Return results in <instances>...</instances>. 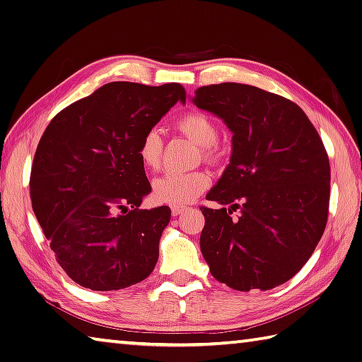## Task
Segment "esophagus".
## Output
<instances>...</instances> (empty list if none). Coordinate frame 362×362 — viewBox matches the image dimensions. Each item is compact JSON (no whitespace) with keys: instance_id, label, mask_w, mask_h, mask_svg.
Segmentation results:
<instances>
[{"instance_id":"34e87169","label":"esophagus","mask_w":362,"mask_h":362,"mask_svg":"<svg viewBox=\"0 0 362 362\" xmlns=\"http://www.w3.org/2000/svg\"><path fill=\"white\" fill-rule=\"evenodd\" d=\"M182 211H184L182 206H173V208H172V214H173V217L180 216V214H181Z\"/></svg>"}]
</instances>
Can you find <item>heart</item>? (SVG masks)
<instances>
[{
    "label": "heart",
    "instance_id": "b5f03b06",
    "mask_svg": "<svg viewBox=\"0 0 362 362\" xmlns=\"http://www.w3.org/2000/svg\"><path fill=\"white\" fill-rule=\"evenodd\" d=\"M178 129L192 142L200 146L206 159H214V145L218 139V129L211 117L203 112H190L181 117ZM137 156L145 168L156 170L162 156V137L158 129H148L137 146ZM209 186V176L203 172H168L153 181V198L158 203L184 206Z\"/></svg>",
    "mask_w": 362,
    "mask_h": 362
}]
</instances>
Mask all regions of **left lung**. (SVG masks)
I'll list each match as a JSON object with an SVG mask.
<instances>
[{"mask_svg":"<svg viewBox=\"0 0 362 362\" xmlns=\"http://www.w3.org/2000/svg\"><path fill=\"white\" fill-rule=\"evenodd\" d=\"M192 103L231 131V158L202 208L200 248L212 276L235 291H269L297 274L325 231L329 160L295 103L259 87H200ZM240 211L238 218L230 214Z\"/></svg>","mask_w":362,"mask_h":362,"instance_id":"8db88e82","label":"left lung"}]
</instances>
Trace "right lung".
Instances as JSON below:
<instances>
[{
    "label": "right lung",
    "instance_id": "1",
    "mask_svg": "<svg viewBox=\"0 0 362 362\" xmlns=\"http://www.w3.org/2000/svg\"><path fill=\"white\" fill-rule=\"evenodd\" d=\"M182 86L109 83L61 110L37 146L33 211L59 265L92 291H119L148 276L168 206L139 209L151 192L140 139L176 103Z\"/></svg>",
    "mask_w": 362,
    "mask_h": 362
}]
</instances>
